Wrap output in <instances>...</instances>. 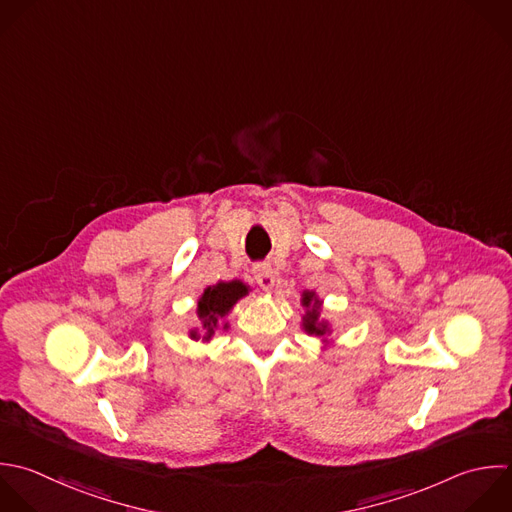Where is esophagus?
I'll return each mask as SVG.
<instances>
[{
  "label": "esophagus",
  "mask_w": 512,
  "mask_h": 512,
  "mask_svg": "<svg viewBox=\"0 0 512 512\" xmlns=\"http://www.w3.org/2000/svg\"><path fill=\"white\" fill-rule=\"evenodd\" d=\"M252 274H254V278H256V282L262 286V290H266V292H270L272 290V286H274V270L268 266V264H256L254 268H252Z\"/></svg>",
  "instance_id": "esophagus-1"
}]
</instances>
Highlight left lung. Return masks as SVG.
<instances>
[{
  "label": "left lung",
  "instance_id": "left-lung-1",
  "mask_svg": "<svg viewBox=\"0 0 512 512\" xmlns=\"http://www.w3.org/2000/svg\"><path fill=\"white\" fill-rule=\"evenodd\" d=\"M300 306L304 308V314H302V330L308 334V336H316L322 344V348L330 346L332 342V322L322 318V298L314 292V290H302V296H300Z\"/></svg>",
  "mask_w": 512,
  "mask_h": 512
}]
</instances>
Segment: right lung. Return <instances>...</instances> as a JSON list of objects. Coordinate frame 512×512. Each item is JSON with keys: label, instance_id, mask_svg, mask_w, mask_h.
<instances>
[{"label": "right lung", "instance_id": "1", "mask_svg": "<svg viewBox=\"0 0 512 512\" xmlns=\"http://www.w3.org/2000/svg\"><path fill=\"white\" fill-rule=\"evenodd\" d=\"M250 286L242 280H220L208 288H204L202 296L198 298L196 314L200 320V326H194L188 334L192 340L210 342L216 330H228L230 322L226 320L232 308L248 296Z\"/></svg>", "mask_w": 512, "mask_h": 512}]
</instances>
